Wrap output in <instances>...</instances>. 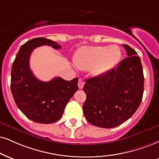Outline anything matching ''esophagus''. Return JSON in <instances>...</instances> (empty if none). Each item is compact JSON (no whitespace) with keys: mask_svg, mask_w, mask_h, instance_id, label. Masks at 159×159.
Masks as SVG:
<instances>
[{"mask_svg":"<svg viewBox=\"0 0 159 159\" xmlns=\"http://www.w3.org/2000/svg\"><path fill=\"white\" fill-rule=\"evenodd\" d=\"M84 84H85V82H84V80L83 79H79V81H78V86H79V89H82L83 88L84 86Z\"/></svg>","mask_w":159,"mask_h":159,"instance_id":"34e87169","label":"esophagus"}]
</instances>
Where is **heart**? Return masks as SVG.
Segmentation results:
<instances>
[{
    "label": "heart",
    "instance_id": "heart-1",
    "mask_svg": "<svg viewBox=\"0 0 159 159\" xmlns=\"http://www.w3.org/2000/svg\"><path fill=\"white\" fill-rule=\"evenodd\" d=\"M120 57L121 51L117 46H84L76 52L74 63L80 69L92 68L96 75H102L114 68Z\"/></svg>",
    "mask_w": 159,
    "mask_h": 159
}]
</instances>
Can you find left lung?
<instances>
[{"instance_id": "1", "label": "left lung", "mask_w": 159, "mask_h": 159, "mask_svg": "<svg viewBox=\"0 0 159 159\" xmlns=\"http://www.w3.org/2000/svg\"><path fill=\"white\" fill-rule=\"evenodd\" d=\"M127 57L116 68L86 80L83 91L85 119L91 125L112 128L122 124L139 107L144 92V74L139 57L128 45H122Z\"/></svg>"}]
</instances>
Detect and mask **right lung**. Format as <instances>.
Wrapping results in <instances>:
<instances>
[{
    "mask_svg": "<svg viewBox=\"0 0 159 159\" xmlns=\"http://www.w3.org/2000/svg\"><path fill=\"white\" fill-rule=\"evenodd\" d=\"M49 46L60 49V45L44 38H34L20 46L12 64L11 91L18 108L27 118L41 124H50L61 118L65 107L78 89V78L70 81L54 77L49 82L37 79L29 68L33 49Z\"/></svg>",
    "mask_w": 159,
    "mask_h": 159,
    "instance_id": "1",
    "label": "right lung"
}]
</instances>
